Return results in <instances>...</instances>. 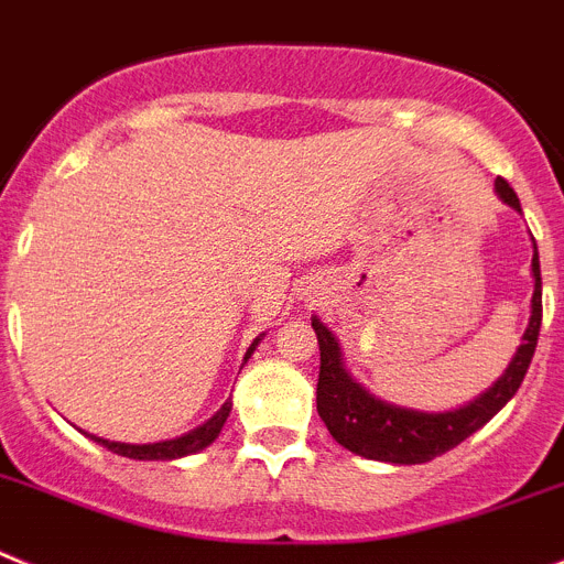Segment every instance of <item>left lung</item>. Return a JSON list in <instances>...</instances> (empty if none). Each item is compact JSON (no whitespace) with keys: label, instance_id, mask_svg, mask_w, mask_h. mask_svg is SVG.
I'll return each instance as SVG.
<instances>
[{"label":"left lung","instance_id":"obj_1","mask_svg":"<svg viewBox=\"0 0 564 564\" xmlns=\"http://www.w3.org/2000/svg\"><path fill=\"white\" fill-rule=\"evenodd\" d=\"M497 196L503 205L520 213V199L514 187L497 176ZM531 275H534V294H531L529 328L522 334V343L511 357L503 377L497 379L486 393L466 402L464 408L444 410V413H427V410L402 408V404L384 402L370 390H365L357 379L345 370L343 348L337 337L323 326V319L312 317V328L319 345V379H317V413L326 421L328 433L337 444L362 455L368 460H384V464H427L438 455L449 453L453 446L478 433L486 421L495 419L506 408L511 395L525 379L531 357H534L536 337L542 323V278H540V252L534 241V258H531Z\"/></svg>","mask_w":564,"mask_h":564}]
</instances>
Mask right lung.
Returning <instances> with one entry per match:
<instances>
[{"instance_id": "add662e5", "label": "right lung", "mask_w": 564, "mask_h": 564, "mask_svg": "<svg viewBox=\"0 0 564 564\" xmlns=\"http://www.w3.org/2000/svg\"><path fill=\"white\" fill-rule=\"evenodd\" d=\"M261 343V337L256 339V343L247 348L245 354V362L252 357V351H256V345ZM232 410V402H225L221 404V410L216 415H210V419L205 421V424H199L196 430H191V433L180 435V438H171V441H156V444H120V441H106V438H98V435L93 433H80L86 435V438H93L95 444L106 446V449H111V453L123 455V458H134V460H176V458H185V455H196L199 449H205V446H210L213 441L219 438L221 427H225L227 415H230Z\"/></svg>"}]
</instances>
